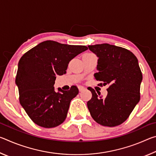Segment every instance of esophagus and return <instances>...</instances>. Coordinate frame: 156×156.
I'll list each match as a JSON object with an SVG mask.
<instances>
[{"label":"esophagus","instance_id":"34e87169","mask_svg":"<svg viewBox=\"0 0 156 156\" xmlns=\"http://www.w3.org/2000/svg\"><path fill=\"white\" fill-rule=\"evenodd\" d=\"M78 89H79V91H80L81 92V91H84V89H85V88H84V87H83V86H79V87H78Z\"/></svg>","mask_w":156,"mask_h":156}]
</instances>
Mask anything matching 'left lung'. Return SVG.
Returning <instances> with one entry per match:
<instances>
[{
    "label": "left lung",
    "mask_w": 156,
    "mask_h": 156,
    "mask_svg": "<svg viewBox=\"0 0 156 156\" xmlns=\"http://www.w3.org/2000/svg\"><path fill=\"white\" fill-rule=\"evenodd\" d=\"M89 49L98 58L96 80L109 84L107 96L92 94L87 107L93 119L105 126L120 125L127 119L140 98V90L142 74L135 55L128 49L107 43L89 45Z\"/></svg>",
    "instance_id": "obj_1"
}]
</instances>
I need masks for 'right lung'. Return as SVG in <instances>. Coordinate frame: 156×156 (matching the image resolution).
<instances>
[{
  "mask_svg": "<svg viewBox=\"0 0 156 156\" xmlns=\"http://www.w3.org/2000/svg\"><path fill=\"white\" fill-rule=\"evenodd\" d=\"M87 49L83 45L46 41L20 58L16 77L20 103L36 125L52 128L64 122L71 100L79 91L76 86L56 91L55 80L56 76L66 73L71 60Z\"/></svg>",
  "mask_w": 156,
  "mask_h": 156,
  "instance_id": "add662e5",
  "label": "right lung"
}]
</instances>
